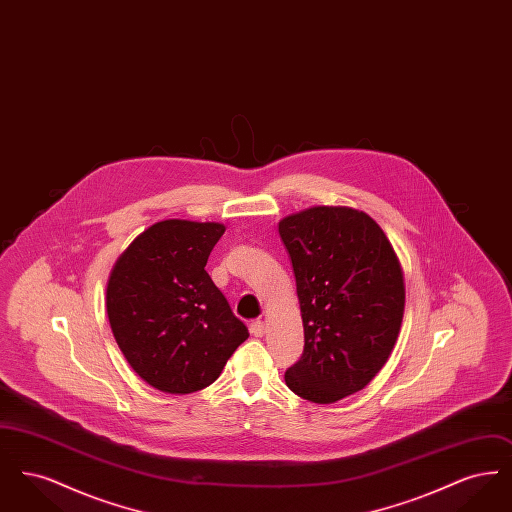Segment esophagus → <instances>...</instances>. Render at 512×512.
Listing matches in <instances>:
<instances>
[{
	"mask_svg": "<svg viewBox=\"0 0 512 512\" xmlns=\"http://www.w3.org/2000/svg\"><path fill=\"white\" fill-rule=\"evenodd\" d=\"M249 332H251V336L261 338V336L265 334V322H263V320H253V322L249 324Z\"/></svg>",
	"mask_w": 512,
	"mask_h": 512,
	"instance_id": "esophagus-1",
	"label": "esophagus"
}]
</instances>
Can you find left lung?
<instances>
[{"mask_svg": "<svg viewBox=\"0 0 512 512\" xmlns=\"http://www.w3.org/2000/svg\"><path fill=\"white\" fill-rule=\"evenodd\" d=\"M292 259L305 347L288 388L313 403L363 390L397 340L405 284L384 230L363 211L311 207L278 224Z\"/></svg>", "mask_w": 512, "mask_h": 512, "instance_id": "left-lung-1", "label": "left lung"}]
</instances>
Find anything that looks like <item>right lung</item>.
Masks as SVG:
<instances>
[{"instance_id": "1", "label": "right lung", "mask_w": 512, "mask_h": 512, "mask_svg": "<svg viewBox=\"0 0 512 512\" xmlns=\"http://www.w3.org/2000/svg\"><path fill=\"white\" fill-rule=\"evenodd\" d=\"M224 226L163 220L117 259L107 317L122 355L149 386L194 393L211 386L249 338L205 265Z\"/></svg>"}]
</instances>
